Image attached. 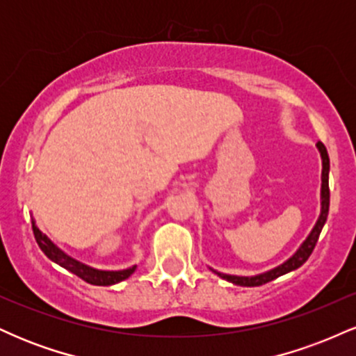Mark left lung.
<instances>
[{"instance_id":"1","label":"left lung","mask_w":356,"mask_h":356,"mask_svg":"<svg viewBox=\"0 0 356 356\" xmlns=\"http://www.w3.org/2000/svg\"><path fill=\"white\" fill-rule=\"evenodd\" d=\"M316 147H318V150H320L321 161H323V170H321V214H320V218H318L316 224H314L313 231L309 232V236L306 238L305 243L301 244L300 249H298L295 254L289 257L288 261H284L283 264H280V266L275 268V269H269V271H266V273H261V275H256V276H234V275H224V273L214 271L216 275L222 277V280L229 281V283H234V284H239V286H261V284L269 283V281L276 280V277L286 275V273L295 271V269H298L301 266V264H305L306 261H308V257L312 256L314 246H316L318 238H320L321 229H323V226H325L326 218H328V209H330V187H328L330 157H328V152H326V147L323 145L321 142H318Z\"/></svg>"}]
</instances>
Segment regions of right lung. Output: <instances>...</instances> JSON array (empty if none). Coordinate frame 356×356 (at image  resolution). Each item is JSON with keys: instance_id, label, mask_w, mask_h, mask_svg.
<instances>
[{"instance_id": "right-lung-1", "label": "right lung", "mask_w": 356, "mask_h": 356, "mask_svg": "<svg viewBox=\"0 0 356 356\" xmlns=\"http://www.w3.org/2000/svg\"><path fill=\"white\" fill-rule=\"evenodd\" d=\"M33 234H35V239H36V243H38L40 249H42L44 254L50 257L51 261H55V263L60 264L61 268L68 269V271L73 273V275H76L80 280L87 281V283H90V284L110 286V284L120 283V281L127 280V277L132 275L137 268V266H132L129 269H122V271H102V269L90 268V266H87V264L80 263V261L73 259V257L65 254L61 249L56 248L55 244H53L51 241L48 239L47 236H44L43 232L35 226V220H33Z\"/></svg>"}]
</instances>
